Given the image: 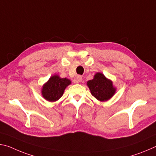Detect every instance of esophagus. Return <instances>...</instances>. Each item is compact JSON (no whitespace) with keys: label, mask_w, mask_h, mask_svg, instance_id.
Wrapping results in <instances>:
<instances>
[{"label":"esophagus","mask_w":156,"mask_h":156,"mask_svg":"<svg viewBox=\"0 0 156 156\" xmlns=\"http://www.w3.org/2000/svg\"><path fill=\"white\" fill-rule=\"evenodd\" d=\"M76 80H77L78 83H81V82L83 81V77H82L81 76H78L77 77H76Z\"/></svg>","instance_id":"obj_1"}]
</instances>
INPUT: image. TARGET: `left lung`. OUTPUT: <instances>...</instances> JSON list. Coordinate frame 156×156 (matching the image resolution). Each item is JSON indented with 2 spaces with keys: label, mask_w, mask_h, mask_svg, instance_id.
<instances>
[{
  "label": "left lung",
  "mask_w": 156,
  "mask_h": 156,
  "mask_svg": "<svg viewBox=\"0 0 156 156\" xmlns=\"http://www.w3.org/2000/svg\"><path fill=\"white\" fill-rule=\"evenodd\" d=\"M92 96L100 101H106L110 99L115 92L112 82L108 80L101 73H97L93 80L87 82Z\"/></svg>",
  "instance_id": "8db88e82"
}]
</instances>
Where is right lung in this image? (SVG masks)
Returning <instances> with one entry per match:
<instances>
[{"label":"right lung","instance_id":"right-lung-1","mask_svg":"<svg viewBox=\"0 0 156 156\" xmlns=\"http://www.w3.org/2000/svg\"><path fill=\"white\" fill-rule=\"evenodd\" d=\"M70 84L71 81L67 78H61L56 75L53 76L44 84L42 94L44 99L48 101H56L62 97L65 88Z\"/></svg>","mask_w":156,"mask_h":156}]
</instances>
